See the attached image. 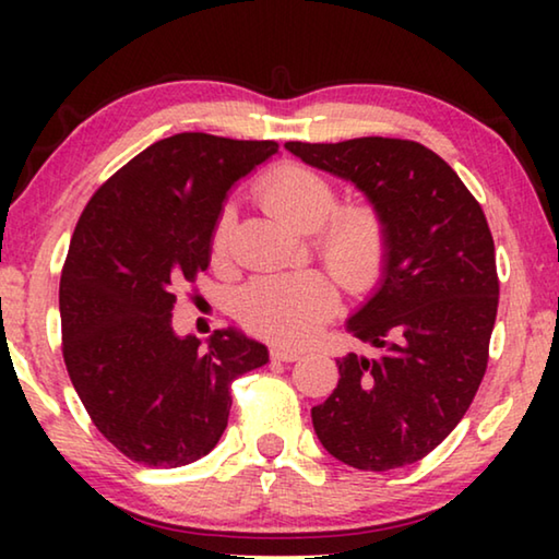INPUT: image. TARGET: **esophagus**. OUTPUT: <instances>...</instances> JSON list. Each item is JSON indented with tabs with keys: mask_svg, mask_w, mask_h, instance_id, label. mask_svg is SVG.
<instances>
[{
	"mask_svg": "<svg viewBox=\"0 0 559 559\" xmlns=\"http://www.w3.org/2000/svg\"><path fill=\"white\" fill-rule=\"evenodd\" d=\"M271 359H276V362H296L300 359L298 349H288V347H271Z\"/></svg>",
	"mask_w": 559,
	"mask_h": 559,
	"instance_id": "esophagus-1",
	"label": "esophagus"
}]
</instances>
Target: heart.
<instances>
[{
  "label": "heart",
  "mask_w": 559,
  "mask_h": 559,
  "mask_svg": "<svg viewBox=\"0 0 559 559\" xmlns=\"http://www.w3.org/2000/svg\"><path fill=\"white\" fill-rule=\"evenodd\" d=\"M263 210L298 231H316L318 253L349 293H370L384 278L392 257V234L374 204L337 205V189L316 169L281 163L257 182ZM234 214H219L212 231V259L229 253ZM337 290L325 273H266L246 283L234 313L253 333L281 343H302L333 318Z\"/></svg>",
  "instance_id": "1"
}]
</instances>
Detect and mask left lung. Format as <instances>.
<instances>
[{
	"label": "left lung",
	"mask_w": 559,
	"mask_h": 559,
	"mask_svg": "<svg viewBox=\"0 0 559 559\" xmlns=\"http://www.w3.org/2000/svg\"><path fill=\"white\" fill-rule=\"evenodd\" d=\"M286 147L353 182L392 234L380 288L345 325L380 355L337 359V386L310 412L316 433L330 456L353 468L406 466L456 429L486 374L498 313L486 214L461 177L414 140Z\"/></svg>",
	"instance_id": "obj_1"
}]
</instances>
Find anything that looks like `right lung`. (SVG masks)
Segmentation results:
<instances>
[{"mask_svg": "<svg viewBox=\"0 0 559 559\" xmlns=\"http://www.w3.org/2000/svg\"><path fill=\"white\" fill-rule=\"evenodd\" d=\"M273 140L179 132L106 179L75 224L61 271L63 362L96 429L130 461L187 466L229 421V386L269 362L266 345L214 330L177 337V288L210 266L212 231L236 179Z\"/></svg>", "mask_w": 559, "mask_h": 559, "instance_id": "add662e5", "label": "right lung"}]
</instances>
